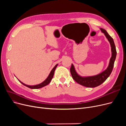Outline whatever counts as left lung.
<instances>
[{"instance_id":"1","label":"left lung","mask_w":126,"mask_h":126,"mask_svg":"<svg viewBox=\"0 0 126 126\" xmlns=\"http://www.w3.org/2000/svg\"><path fill=\"white\" fill-rule=\"evenodd\" d=\"M101 31L105 34L107 39L109 41L110 46H111V57L110 59V62L108 67L107 69L102 72L101 73L94 76H89V77H81L79 76L77 72L76 71L74 66L71 64L70 68V72L72 77L75 81L78 83L79 84L83 86L86 87L94 88L100 85L104 82L106 80L111 74L113 67L114 65V63L116 58L117 51L116 49V46L114 43L112 38L110 36L106 30L104 29L100 28Z\"/></svg>"}]
</instances>
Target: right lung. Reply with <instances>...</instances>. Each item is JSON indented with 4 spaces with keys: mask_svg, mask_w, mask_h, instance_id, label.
Instances as JSON below:
<instances>
[{
    "mask_svg": "<svg viewBox=\"0 0 126 126\" xmlns=\"http://www.w3.org/2000/svg\"><path fill=\"white\" fill-rule=\"evenodd\" d=\"M57 66H58V64H57L56 65H55V66L54 68H53V69L50 71V74H49V75L48 76V77L47 78V79H46L45 81H44L43 82H41V83H40V84L36 85H33V86H30V85H26V84H25L24 83L22 82L21 81H20L19 79H18V80L22 83V85H24V86L29 88H30V89H39V88H42V87L47 86V85L49 84V83H50V82L51 80V79L53 78V76H54V72H55V69H56V67H57Z\"/></svg>",
    "mask_w": 126,
    "mask_h": 126,
    "instance_id": "add662e5",
    "label": "right lung"
}]
</instances>
